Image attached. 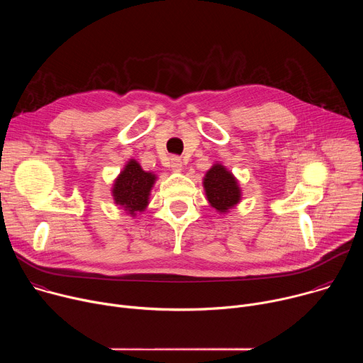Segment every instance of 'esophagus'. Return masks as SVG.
Wrapping results in <instances>:
<instances>
[{
  "mask_svg": "<svg viewBox=\"0 0 363 363\" xmlns=\"http://www.w3.org/2000/svg\"><path fill=\"white\" fill-rule=\"evenodd\" d=\"M182 165H184L182 161L179 158H177V157L171 158V161H169V167H171L172 172H181L182 171Z\"/></svg>",
  "mask_w": 363,
  "mask_h": 363,
  "instance_id": "1",
  "label": "esophagus"
}]
</instances>
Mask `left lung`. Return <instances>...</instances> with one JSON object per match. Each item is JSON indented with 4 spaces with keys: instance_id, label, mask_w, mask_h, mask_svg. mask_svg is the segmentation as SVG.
<instances>
[{
    "instance_id": "obj_1",
    "label": "left lung",
    "mask_w": 363,
    "mask_h": 363,
    "mask_svg": "<svg viewBox=\"0 0 363 363\" xmlns=\"http://www.w3.org/2000/svg\"><path fill=\"white\" fill-rule=\"evenodd\" d=\"M206 201L218 214H228L241 202L242 189L235 175L221 162H216L202 179Z\"/></svg>"
}]
</instances>
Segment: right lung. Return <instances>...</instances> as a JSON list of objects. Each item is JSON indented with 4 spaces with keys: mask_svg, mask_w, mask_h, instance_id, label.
Wrapping results in <instances>:
<instances>
[{
    "mask_svg": "<svg viewBox=\"0 0 363 363\" xmlns=\"http://www.w3.org/2000/svg\"><path fill=\"white\" fill-rule=\"evenodd\" d=\"M157 179V174L143 171L136 160H129L112 184L111 192L113 202L129 217L135 218L138 214H143Z\"/></svg>",
    "mask_w": 363,
    "mask_h": 363,
    "instance_id": "obj_1",
    "label": "right lung"
}]
</instances>
